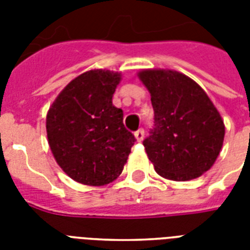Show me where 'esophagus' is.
<instances>
[{"instance_id":"esophagus-1","label":"esophagus","mask_w":250,"mask_h":250,"mask_svg":"<svg viewBox=\"0 0 250 250\" xmlns=\"http://www.w3.org/2000/svg\"><path fill=\"white\" fill-rule=\"evenodd\" d=\"M135 139H136V141H139V143H141V141L144 140V129H137L136 132H135Z\"/></svg>"}]
</instances>
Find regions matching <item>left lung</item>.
<instances>
[{
	"instance_id": "1",
	"label": "left lung",
	"mask_w": 250,
	"mask_h": 250,
	"mask_svg": "<svg viewBox=\"0 0 250 250\" xmlns=\"http://www.w3.org/2000/svg\"><path fill=\"white\" fill-rule=\"evenodd\" d=\"M150 93L154 128L144 140L157 174L174 182L201 176L217 161L225 123L206 92L182 72L148 68L137 74Z\"/></svg>"
}]
</instances>
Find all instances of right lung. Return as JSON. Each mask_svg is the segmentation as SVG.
Listing matches in <instances>:
<instances>
[{
    "instance_id": "right-lung-1",
    "label": "right lung",
    "mask_w": 250,
    "mask_h": 250,
    "mask_svg": "<svg viewBox=\"0 0 250 250\" xmlns=\"http://www.w3.org/2000/svg\"><path fill=\"white\" fill-rule=\"evenodd\" d=\"M121 72L89 70L71 80L46 114L48 143L57 164L75 182L100 187L122 174L135 136L113 105Z\"/></svg>"
}]
</instances>
